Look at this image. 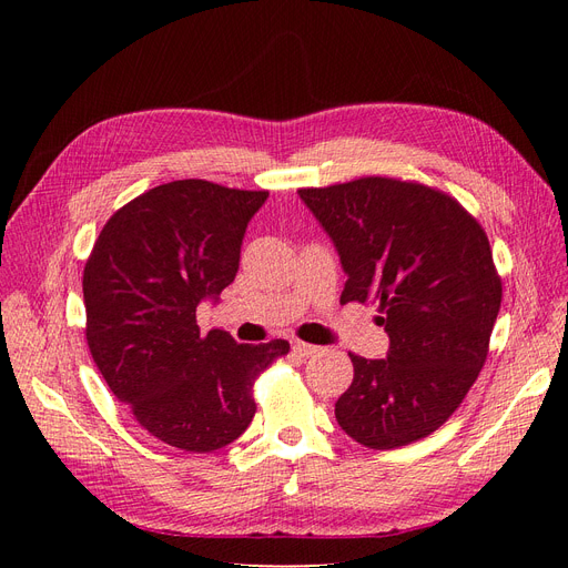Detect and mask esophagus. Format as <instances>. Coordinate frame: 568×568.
Segmentation results:
<instances>
[{
	"mask_svg": "<svg viewBox=\"0 0 568 568\" xmlns=\"http://www.w3.org/2000/svg\"><path fill=\"white\" fill-rule=\"evenodd\" d=\"M320 348L313 346V343H303V341H296L294 343V353H298L301 357H313Z\"/></svg>",
	"mask_w": 568,
	"mask_h": 568,
	"instance_id": "34e87169",
	"label": "esophagus"
}]
</instances>
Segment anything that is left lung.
<instances>
[{
  "label": "left lung",
  "instance_id": "left-lung-1",
  "mask_svg": "<svg viewBox=\"0 0 568 568\" xmlns=\"http://www.w3.org/2000/svg\"><path fill=\"white\" fill-rule=\"evenodd\" d=\"M334 239L348 280L341 303H379L390 348L382 359L348 353L353 384L336 422L372 450L434 434L486 365L503 280L480 222L415 180L357 178L298 189Z\"/></svg>",
  "mask_w": 568,
  "mask_h": 568
}]
</instances>
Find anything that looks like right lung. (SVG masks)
Wrapping results in <instances>:
<instances>
[{
  "mask_svg": "<svg viewBox=\"0 0 568 568\" xmlns=\"http://www.w3.org/2000/svg\"><path fill=\"white\" fill-rule=\"evenodd\" d=\"M270 192L209 180L153 186L118 209L84 263V336L106 386L151 436L213 453L242 436L253 386L288 341L201 334L196 307L230 286L248 220Z\"/></svg>",
  "mask_w": 568,
  "mask_h": 568,
  "instance_id": "obj_1",
  "label": "right lung"
}]
</instances>
